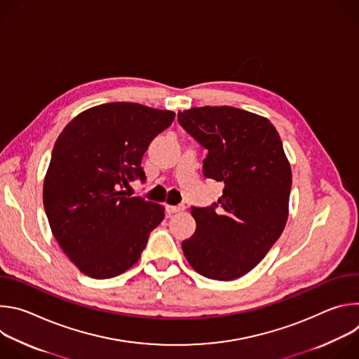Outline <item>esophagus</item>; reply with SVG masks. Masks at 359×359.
I'll list each match as a JSON object with an SVG mask.
<instances>
[{
  "label": "esophagus",
  "instance_id": "1",
  "mask_svg": "<svg viewBox=\"0 0 359 359\" xmlns=\"http://www.w3.org/2000/svg\"><path fill=\"white\" fill-rule=\"evenodd\" d=\"M186 206L184 204H179V206H166V210L169 215H173V213H182L184 212Z\"/></svg>",
  "mask_w": 359,
  "mask_h": 359
}]
</instances>
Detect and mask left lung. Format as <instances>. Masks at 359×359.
<instances>
[{
    "mask_svg": "<svg viewBox=\"0 0 359 359\" xmlns=\"http://www.w3.org/2000/svg\"><path fill=\"white\" fill-rule=\"evenodd\" d=\"M179 125L209 153L203 175L224 183L209 208H191L194 234L182 241L201 276L230 281L257 266L281 236L291 190V168L271 122L231 107L191 108Z\"/></svg>",
    "mask_w": 359,
    "mask_h": 359,
    "instance_id": "obj_1",
    "label": "left lung"
}]
</instances>
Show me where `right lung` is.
<instances>
[{"mask_svg":"<svg viewBox=\"0 0 359 359\" xmlns=\"http://www.w3.org/2000/svg\"><path fill=\"white\" fill-rule=\"evenodd\" d=\"M175 112L130 102L90 108L58 136L43 180V208L58 244L88 277L112 278L137 263L162 204L122 190L146 180L142 158Z\"/></svg>","mask_w":359,"mask_h":359,"instance_id":"obj_1","label":"right lung"}]
</instances>
